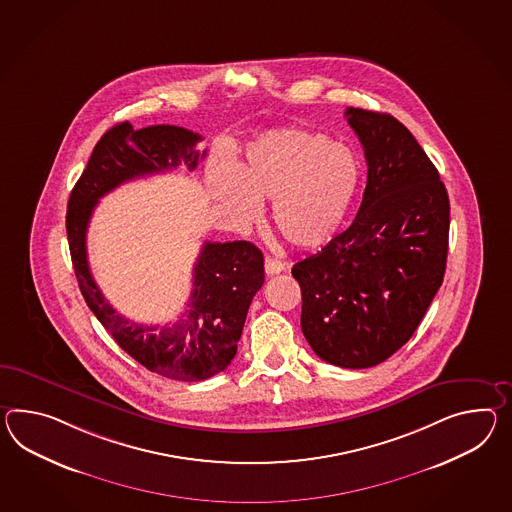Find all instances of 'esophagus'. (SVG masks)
<instances>
[{
  "label": "esophagus",
  "mask_w": 512,
  "mask_h": 512,
  "mask_svg": "<svg viewBox=\"0 0 512 512\" xmlns=\"http://www.w3.org/2000/svg\"><path fill=\"white\" fill-rule=\"evenodd\" d=\"M283 270H285L283 262L272 259V257H266V261H264V272H266V275L281 274Z\"/></svg>",
  "instance_id": "34e87169"
}]
</instances>
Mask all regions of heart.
I'll use <instances>...</instances> for the list:
<instances>
[{
    "mask_svg": "<svg viewBox=\"0 0 512 512\" xmlns=\"http://www.w3.org/2000/svg\"><path fill=\"white\" fill-rule=\"evenodd\" d=\"M361 175L355 153L327 135L283 129L257 138L237 175H214L212 188L242 224L259 216V201H274L272 218L281 237L314 250L340 231Z\"/></svg>",
    "mask_w": 512,
    "mask_h": 512,
    "instance_id": "obj_1",
    "label": "heart"
}]
</instances>
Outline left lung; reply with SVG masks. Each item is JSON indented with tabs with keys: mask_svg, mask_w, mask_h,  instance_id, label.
I'll return each instance as SVG.
<instances>
[{
	"mask_svg": "<svg viewBox=\"0 0 512 512\" xmlns=\"http://www.w3.org/2000/svg\"><path fill=\"white\" fill-rule=\"evenodd\" d=\"M346 118L368 164L361 209L292 275L312 351L357 370L394 355L442 285L449 198L435 164L394 116L348 107Z\"/></svg>",
	"mask_w": 512,
	"mask_h": 512,
	"instance_id": "obj_1",
	"label": "left lung"
}]
</instances>
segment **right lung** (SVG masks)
<instances>
[{"mask_svg":"<svg viewBox=\"0 0 512 512\" xmlns=\"http://www.w3.org/2000/svg\"><path fill=\"white\" fill-rule=\"evenodd\" d=\"M201 135L177 125H150L135 131L114 125L98 140L87 168L75 183L66 211V233L75 277L90 311L118 346L150 372L175 381H203L225 370L237 344L253 296L264 283V257L246 240L205 242L194 266L187 309L174 324L129 322L114 311L90 274L87 229L98 201L125 181L174 170L192 172L205 151Z\"/></svg>","mask_w":512,"mask_h":512,"instance_id":"obj_1","label":"right lung"}]
</instances>
